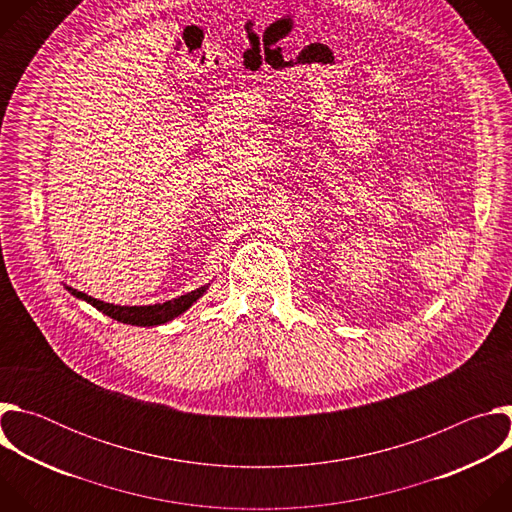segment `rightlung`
<instances>
[{
    "label": "right lung",
    "instance_id": "add662e5",
    "mask_svg": "<svg viewBox=\"0 0 512 512\" xmlns=\"http://www.w3.org/2000/svg\"><path fill=\"white\" fill-rule=\"evenodd\" d=\"M208 285L210 283H206V285H202L194 291H188V294H184L180 298H174V300L164 302V304H154V306H115V304L95 300V298L83 294V291H79L75 287L66 285V289H68V294L91 304L93 308H97L99 312H103L105 316H109L117 322L131 324V326H162V324L178 318L180 314H184L190 306H194L206 294Z\"/></svg>",
    "mask_w": 512,
    "mask_h": 512
}]
</instances>
